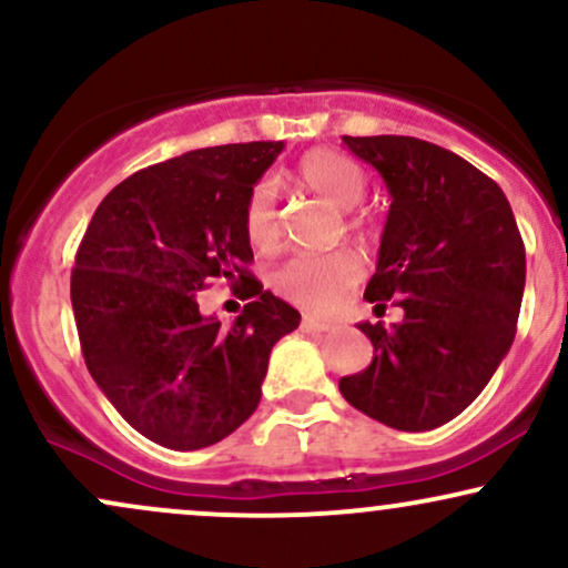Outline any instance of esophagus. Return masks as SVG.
I'll use <instances>...</instances> for the list:
<instances>
[{"instance_id":"34e87169","label":"esophagus","mask_w":568,"mask_h":568,"mask_svg":"<svg viewBox=\"0 0 568 568\" xmlns=\"http://www.w3.org/2000/svg\"><path fill=\"white\" fill-rule=\"evenodd\" d=\"M331 328H334V323L328 321H315V317H304L302 321V331H306V334H325Z\"/></svg>"}]
</instances>
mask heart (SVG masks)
<instances>
[{
	"label": "heart",
	"mask_w": 568,
	"mask_h": 568,
	"mask_svg": "<svg viewBox=\"0 0 568 568\" xmlns=\"http://www.w3.org/2000/svg\"><path fill=\"white\" fill-rule=\"evenodd\" d=\"M293 181L298 189L328 202L336 211H349L366 197L368 179L366 171L347 154L336 149H312L298 160ZM243 230L247 243L256 251L272 253L280 247L283 230H280L275 194L272 186L262 181L251 189L243 207ZM347 230L352 237L368 240V221L363 216H349ZM361 280V262L347 251L323 253V256H293L272 275V285L291 304L306 312L328 315L347 302Z\"/></svg>",
	"instance_id": "b5f03b06"
}]
</instances>
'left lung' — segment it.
Instances as JSON below:
<instances>
[{
	"label": "left lung",
	"instance_id": "left-lung-1",
	"mask_svg": "<svg viewBox=\"0 0 568 568\" xmlns=\"http://www.w3.org/2000/svg\"><path fill=\"white\" fill-rule=\"evenodd\" d=\"M389 189L379 264L366 302L403 306L393 328L361 323L366 371L338 382L349 406L422 433L459 416L486 387L518 328L526 247L497 181L410 135H344Z\"/></svg>",
	"mask_w": 568,
	"mask_h": 568
}]
</instances>
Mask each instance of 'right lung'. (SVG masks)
Returning a JSON list of instances; mask_svg holds the SVG:
<instances>
[{
  "label": "right lung",
  "instance_id": "add662e5",
  "mask_svg": "<svg viewBox=\"0 0 568 568\" xmlns=\"http://www.w3.org/2000/svg\"><path fill=\"white\" fill-rule=\"evenodd\" d=\"M280 152L283 141L226 143L143 168L101 200L77 247L84 366L122 419L165 448L213 446L243 425L272 347L302 321L247 270L243 207ZM211 278L248 298L226 329L199 312Z\"/></svg>",
  "mask_w": 568,
  "mask_h": 568
}]
</instances>
